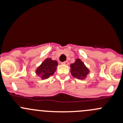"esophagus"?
<instances>
[{
    "mask_svg": "<svg viewBox=\"0 0 123 123\" xmlns=\"http://www.w3.org/2000/svg\"><path fill=\"white\" fill-rule=\"evenodd\" d=\"M62 64H63V65H68V61H65V62H62Z\"/></svg>",
    "mask_w": 123,
    "mask_h": 123,
    "instance_id": "34e87169",
    "label": "esophagus"
}]
</instances>
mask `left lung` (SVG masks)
I'll return each mask as SVG.
<instances>
[{
  "label": "left lung",
  "mask_w": 123,
  "mask_h": 123,
  "mask_svg": "<svg viewBox=\"0 0 123 123\" xmlns=\"http://www.w3.org/2000/svg\"><path fill=\"white\" fill-rule=\"evenodd\" d=\"M71 74L74 77L80 80H85L86 77L90 73V70L87 68L81 59H75V62L70 65Z\"/></svg>",
  "instance_id": "8db88e82"
}]
</instances>
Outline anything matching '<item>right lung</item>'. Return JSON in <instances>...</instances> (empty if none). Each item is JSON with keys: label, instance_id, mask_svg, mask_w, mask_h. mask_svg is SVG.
Returning <instances> with one entry per match:
<instances>
[{"label": "right lung", "instance_id": "1", "mask_svg": "<svg viewBox=\"0 0 123 123\" xmlns=\"http://www.w3.org/2000/svg\"><path fill=\"white\" fill-rule=\"evenodd\" d=\"M58 66V62L51 58H46L36 69V74L42 80L48 79L54 75Z\"/></svg>", "mask_w": 123, "mask_h": 123}]
</instances>
